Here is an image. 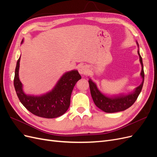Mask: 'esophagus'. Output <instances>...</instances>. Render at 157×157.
I'll list each match as a JSON object with an SVG mask.
<instances>
[{
	"mask_svg": "<svg viewBox=\"0 0 157 157\" xmlns=\"http://www.w3.org/2000/svg\"><path fill=\"white\" fill-rule=\"evenodd\" d=\"M88 67L86 65H81L78 67V72L80 75H84L88 73Z\"/></svg>",
	"mask_w": 157,
	"mask_h": 157,
	"instance_id": "34e87169",
	"label": "esophagus"
}]
</instances>
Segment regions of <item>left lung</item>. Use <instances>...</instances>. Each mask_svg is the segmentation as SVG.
Here are the masks:
<instances>
[{"label":"left lung","mask_w":157,"mask_h":157,"mask_svg":"<svg viewBox=\"0 0 157 157\" xmlns=\"http://www.w3.org/2000/svg\"><path fill=\"white\" fill-rule=\"evenodd\" d=\"M137 44L139 47L138 43L137 42ZM137 54L140 56V61L141 65V76L143 78V81L138 87H137L134 92L130 94L126 95V96H115V98H109L106 96L105 95L103 94L98 89L96 84H95L91 79H89L88 82L90 85V93L93 99V101L98 108H99L103 111L105 113H116L124 111L128 108L131 107L140 95L142 87H143L144 82V65L142 61L141 56L140 54L139 50L137 51Z\"/></svg>","instance_id":"left-lung-1"}]
</instances>
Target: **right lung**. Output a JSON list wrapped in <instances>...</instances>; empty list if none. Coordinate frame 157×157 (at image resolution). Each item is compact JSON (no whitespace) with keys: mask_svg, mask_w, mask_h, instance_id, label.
I'll return each mask as SVG.
<instances>
[{"mask_svg":"<svg viewBox=\"0 0 157 157\" xmlns=\"http://www.w3.org/2000/svg\"><path fill=\"white\" fill-rule=\"evenodd\" d=\"M23 40H22L23 42ZM20 57L15 70L13 84L20 102L28 111L38 117L53 118L60 117L67 111L71 96L75 85L81 78L77 70L65 73L51 92L40 96L26 95L23 91L22 84L19 79Z\"/></svg>","mask_w":157,"mask_h":157,"instance_id":"right-lung-1","label":"right lung"}]
</instances>
